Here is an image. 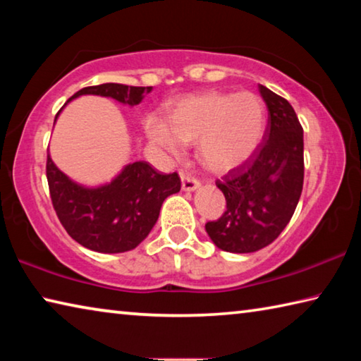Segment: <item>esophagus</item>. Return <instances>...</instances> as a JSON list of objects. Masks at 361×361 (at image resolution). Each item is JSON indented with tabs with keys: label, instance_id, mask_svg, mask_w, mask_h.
I'll return each instance as SVG.
<instances>
[{
	"label": "esophagus",
	"instance_id": "34e87169",
	"mask_svg": "<svg viewBox=\"0 0 361 361\" xmlns=\"http://www.w3.org/2000/svg\"><path fill=\"white\" fill-rule=\"evenodd\" d=\"M181 186L185 191H195L200 186V181L197 178H194L191 173L181 172Z\"/></svg>",
	"mask_w": 361,
	"mask_h": 361
}]
</instances>
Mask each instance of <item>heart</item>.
Returning a JSON list of instances; mask_svg holds the SVG:
<instances>
[{"mask_svg": "<svg viewBox=\"0 0 361 361\" xmlns=\"http://www.w3.org/2000/svg\"><path fill=\"white\" fill-rule=\"evenodd\" d=\"M267 109L253 92H207L181 100L167 116V124L149 119L148 135L176 156L181 143L197 142L200 161L213 172L242 166L258 148L266 132Z\"/></svg>", "mask_w": 361, "mask_h": 361, "instance_id": "heart-1", "label": "heart"}]
</instances>
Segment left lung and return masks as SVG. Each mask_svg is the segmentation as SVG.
Instances as JSON below:
<instances>
[{
	"label": "left lung",
	"instance_id": "8db88e82",
	"mask_svg": "<svg viewBox=\"0 0 361 361\" xmlns=\"http://www.w3.org/2000/svg\"><path fill=\"white\" fill-rule=\"evenodd\" d=\"M259 94L269 111L264 137L247 162L216 180L226 212L205 224L213 243L231 253H253L276 240L302 192V127L283 97L261 84Z\"/></svg>",
	"mask_w": 361,
	"mask_h": 361
}]
</instances>
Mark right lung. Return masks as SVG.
<instances>
[{"instance_id":"right-lung-1","label":"right lung","mask_w":361,"mask_h":361,"mask_svg":"<svg viewBox=\"0 0 361 361\" xmlns=\"http://www.w3.org/2000/svg\"><path fill=\"white\" fill-rule=\"evenodd\" d=\"M148 92L151 87L106 82L78 90L66 103L81 95H100L135 106ZM46 175L54 210L65 231L99 253H124L140 245L156 224L164 200L181 188L178 173H159L145 161L126 166L111 183L85 188L59 170L49 151Z\"/></svg>"}]
</instances>
